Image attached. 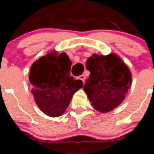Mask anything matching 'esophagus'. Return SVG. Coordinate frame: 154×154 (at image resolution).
<instances>
[{
  "label": "esophagus",
  "instance_id": "obj_1",
  "mask_svg": "<svg viewBox=\"0 0 154 154\" xmlns=\"http://www.w3.org/2000/svg\"><path fill=\"white\" fill-rule=\"evenodd\" d=\"M77 79H79V80H82V81H83V83H84L85 80H86V77H85V76H84V75H83V74H82V75L79 76V77H77Z\"/></svg>",
  "mask_w": 154,
  "mask_h": 154
}]
</instances>
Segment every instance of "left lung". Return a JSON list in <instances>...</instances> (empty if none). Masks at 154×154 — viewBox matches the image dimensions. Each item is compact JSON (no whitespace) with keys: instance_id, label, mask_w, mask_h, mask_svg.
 Listing matches in <instances>:
<instances>
[{"instance_id":"1","label":"left lung","mask_w":154,"mask_h":154,"mask_svg":"<svg viewBox=\"0 0 154 154\" xmlns=\"http://www.w3.org/2000/svg\"><path fill=\"white\" fill-rule=\"evenodd\" d=\"M86 68L90 75L83 89L93 108L107 112L120 105L132 83L125 63L114 54H93L87 60Z\"/></svg>"}]
</instances>
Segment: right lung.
<instances>
[{
	"label": "right lung",
	"mask_w": 154,
	"mask_h": 154,
	"mask_svg": "<svg viewBox=\"0 0 154 154\" xmlns=\"http://www.w3.org/2000/svg\"><path fill=\"white\" fill-rule=\"evenodd\" d=\"M71 64L66 53L53 51L31 66V92L37 106L48 116H62L74 93L83 86L82 80H74L71 76Z\"/></svg>",
	"instance_id": "add662e5"
}]
</instances>
